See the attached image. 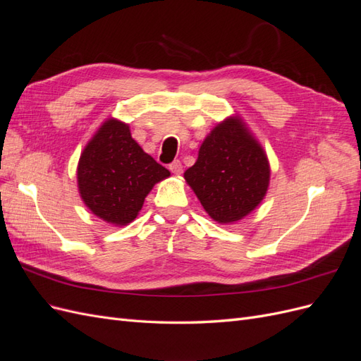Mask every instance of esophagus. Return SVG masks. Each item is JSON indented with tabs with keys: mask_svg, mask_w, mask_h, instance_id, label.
Returning <instances> with one entry per match:
<instances>
[{
	"mask_svg": "<svg viewBox=\"0 0 361 361\" xmlns=\"http://www.w3.org/2000/svg\"><path fill=\"white\" fill-rule=\"evenodd\" d=\"M169 169H170V171L173 174H176V176H179V174L182 173V164H180V161H173L170 166H169Z\"/></svg>",
	"mask_w": 361,
	"mask_h": 361,
	"instance_id": "34e87169",
	"label": "esophagus"
}]
</instances>
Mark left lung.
Returning a JSON list of instances; mask_svg holds the SVG:
<instances>
[{
    "instance_id": "8db88e82",
    "label": "left lung",
    "mask_w": 361,
    "mask_h": 361,
    "mask_svg": "<svg viewBox=\"0 0 361 361\" xmlns=\"http://www.w3.org/2000/svg\"><path fill=\"white\" fill-rule=\"evenodd\" d=\"M183 178L214 221L232 224L265 199L271 169L244 120L231 116L206 135L197 161Z\"/></svg>"
}]
</instances>
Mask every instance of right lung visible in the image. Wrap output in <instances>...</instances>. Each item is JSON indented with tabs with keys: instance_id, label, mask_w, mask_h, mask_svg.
Returning a JSON list of instances; mask_svg holds the SVG:
<instances>
[{
	"instance_id": "obj_1",
	"label": "right lung",
	"mask_w": 361,
	"mask_h": 361,
	"mask_svg": "<svg viewBox=\"0 0 361 361\" xmlns=\"http://www.w3.org/2000/svg\"><path fill=\"white\" fill-rule=\"evenodd\" d=\"M170 171L141 149L129 125L110 117L81 152L76 167L84 204L113 226L133 223L155 183Z\"/></svg>"
}]
</instances>
